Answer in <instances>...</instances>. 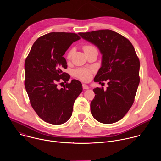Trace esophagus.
Instances as JSON below:
<instances>
[{
  "mask_svg": "<svg viewBox=\"0 0 161 161\" xmlns=\"http://www.w3.org/2000/svg\"><path fill=\"white\" fill-rule=\"evenodd\" d=\"M83 89H88V88H89V86L86 84H83Z\"/></svg>",
  "mask_w": 161,
  "mask_h": 161,
  "instance_id": "esophagus-1",
  "label": "esophagus"
}]
</instances>
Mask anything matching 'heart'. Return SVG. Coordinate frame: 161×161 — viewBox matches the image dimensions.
Here are the masks:
<instances>
[{"instance_id": "b5f03b06", "label": "heart", "mask_w": 161, "mask_h": 161, "mask_svg": "<svg viewBox=\"0 0 161 161\" xmlns=\"http://www.w3.org/2000/svg\"><path fill=\"white\" fill-rule=\"evenodd\" d=\"M95 47L92 45H86L84 47V51L90 50L92 48H94ZM74 52V49H71L69 52L67 54V58L70 59L73 53ZM94 69L92 68H79L78 69L75 70L74 72L75 76L77 78H80L83 81H88L92 77V73H93Z\"/></svg>"}]
</instances>
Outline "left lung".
Returning a JSON list of instances; mask_svg holds the SVG:
<instances>
[{
    "label": "left lung",
    "instance_id": "1",
    "mask_svg": "<svg viewBox=\"0 0 161 161\" xmlns=\"http://www.w3.org/2000/svg\"><path fill=\"white\" fill-rule=\"evenodd\" d=\"M78 34L94 44L102 55L101 66L94 81L108 80V86L96 88L90 110L103 124L121 120L131 108L140 83V60L131 42L123 36L105 29Z\"/></svg>",
    "mask_w": 161,
    "mask_h": 161
}]
</instances>
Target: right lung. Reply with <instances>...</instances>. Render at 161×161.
<instances>
[{
	"instance_id": "add662e5",
	"label": "right lung",
	"mask_w": 161,
	"mask_h": 161,
	"mask_svg": "<svg viewBox=\"0 0 161 161\" xmlns=\"http://www.w3.org/2000/svg\"><path fill=\"white\" fill-rule=\"evenodd\" d=\"M80 39L75 33L51 32L39 37L25 62V86L32 107L44 122L60 125L72 115L75 100L83 90L80 81L73 80L64 88L57 83L70 76L64 73L67 62L63 55L73 42Z\"/></svg>"
}]
</instances>
